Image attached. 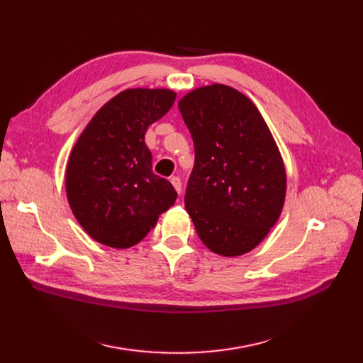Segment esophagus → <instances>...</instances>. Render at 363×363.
<instances>
[{
	"label": "esophagus",
	"mask_w": 363,
	"mask_h": 363,
	"mask_svg": "<svg viewBox=\"0 0 363 363\" xmlns=\"http://www.w3.org/2000/svg\"><path fill=\"white\" fill-rule=\"evenodd\" d=\"M170 184L174 185V188L177 189V193L181 196L182 194V182H181V179L178 177H172L170 178Z\"/></svg>",
	"instance_id": "34e87169"
}]
</instances>
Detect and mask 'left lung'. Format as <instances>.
Returning <instances> with one entry per match:
<instances>
[{"mask_svg": "<svg viewBox=\"0 0 363 363\" xmlns=\"http://www.w3.org/2000/svg\"><path fill=\"white\" fill-rule=\"evenodd\" d=\"M178 107L194 141L185 208L196 231L216 255L249 253L277 223L287 191L272 133L253 101L228 85L193 89Z\"/></svg>", "mask_w": 363, "mask_h": 363, "instance_id": "left-lung-1", "label": "left lung"}]
</instances>
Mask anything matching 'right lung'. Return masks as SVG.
Segmentation results:
<instances>
[{
    "instance_id": "obj_1",
    "label": "right lung",
    "mask_w": 363,
    "mask_h": 363,
    "mask_svg": "<svg viewBox=\"0 0 363 363\" xmlns=\"http://www.w3.org/2000/svg\"><path fill=\"white\" fill-rule=\"evenodd\" d=\"M166 88H129L107 101L73 145L66 194L85 233L107 247L140 242L174 206L172 184L152 174L145 132L175 103Z\"/></svg>"
}]
</instances>
